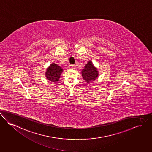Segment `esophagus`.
<instances>
[{"label":"esophagus","instance_id":"obj_1","mask_svg":"<svg viewBox=\"0 0 152 152\" xmlns=\"http://www.w3.org/2000/svg\"><path fill=\"white\" fill-rule=\"evenodd\" d=\"M68 69H74L75 68V66L73 65H70L68 66Z\"/></svg>","mask_w":152,"mask_h":152}]
</instances>
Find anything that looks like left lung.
Returning a JSON list of instances; mask_svg holds the SVG:
<instances>
[{
  "instance_id": "left-lung-1",
  "label": "left lung",
  "mask_w": 152,
  "mask_h": 152,
  "mask_svg": "<svg viewBox=\"0 0 152 152\" xmlns=\"http://www.w3.org/2000/svg\"><path fill=\"white\" fill-rule=\"evenodd\" d=\"M81 76L83 79L89 84L92 81H94L99 76V72L92 61L89 60L84 66V69L81 71Z\"/></svg>"
}]
</instances>
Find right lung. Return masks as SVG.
<instances>
[{
	"instance_id": "1",
	"label": "right lung",
	"mask_w": 152,
	"mask_h": 152,
	"mask_svg": "<svg viewBox=\"0 0 152 152\" xmlns=\"http://www.w3.org/2000/svg\"><path fill=\"white\" fill-rule=\"evenodd\" d=\"M63 72V69L61 66L55 63H52L46 69L45 77L48 80L56 83L59 81Z\"/></svg>"
}]
</instances>
